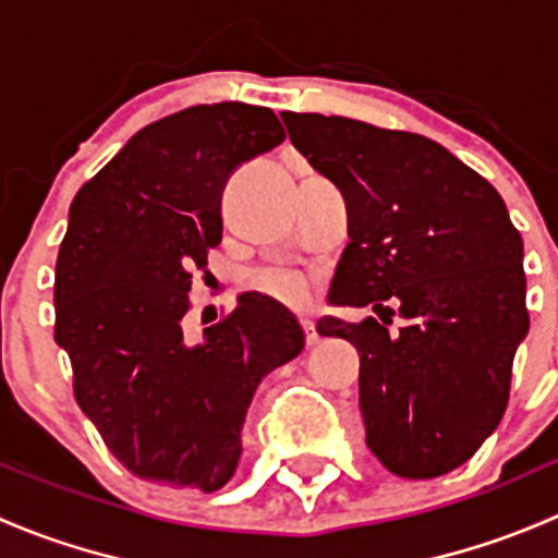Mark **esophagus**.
I'll list each match as a JSON object with an SVG mask.
<instances>
[{
  "instance_id": "esophagus-1",
  "label": "esophagus",
  "mask_w": 558,
  "mask_h": 558,
  "mask_svg": "<svg viewBox=\"0 0 558 558\" xmlns=\"http://www.w3.org/2000/svg\"><path fill=\"white\" fill-rule=\"evenodd\" d=\"M302 329H305V342L313 348L315 342L320 340L318 331H315V324H313V320H302Z\"/></svg>"
}]
</instances>
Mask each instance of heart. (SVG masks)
<instances>
[{"instance_id": "heart-1", "label": "heart", "mask_w": 558, "mask_h": 558, "mask_svg": "<svg viewBox=\"0 0 558 558\" xmlns=\"http://www.w3.org/2000/svg\"><path fill=\"white\" fill-rule=\"evenodd\" d=\"M251 289L286 307L302 311L311 302V280L294 269H264L251 278Z\"/></svg>"}]
</instances>
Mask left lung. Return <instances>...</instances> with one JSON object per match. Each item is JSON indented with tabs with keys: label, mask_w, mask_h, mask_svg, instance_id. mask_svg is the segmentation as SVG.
I'll use <instances>...</instances> for the list:
<instances>
[{
	"label": "left lung",
	"mask_w": 558,
	"mask_h": 558,
	"mask_svg": "<svg viewBox=\"0 0 558 558\" xmlns=\"http://www.w3.org/2000/svg\"><path fill=\"white\" fill-rule=\"evenodd\" d=\"M294 148L348 202L329 302L373 307L318 335L359 351L367 448L399 477L446 475L502 421L529 331L523 240L486 178L429 137L318 112H280ZM405 326L387 335L383 313Z\"/></svg>",
	"instance_id": "left-lung-1"
}]
</instances>
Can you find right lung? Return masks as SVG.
I'll list each match as a JSON object with an SVG mask.
<instances>
[{"mask_svg": "<svg viewBox=\"0 0 558 558\" xmlns=\"http://www.w3.org/2000/svg\"><path fill=\"white\" fill-rule=\"evenodd\" d=\"M286 140L269 107L196 105L140 129L77 191L56 258V342L110 453L132 475L218 492L238 470L258 384L305 331L269 296L183 335L191 272L221 243L229 174Z\"/></svg>", "mask_w": 558, "mask_h": 558, "instance_id": "1", "label": "right lung"}]
</instances>
